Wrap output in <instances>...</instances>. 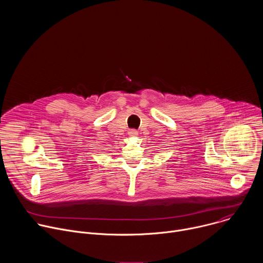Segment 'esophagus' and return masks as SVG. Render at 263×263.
Masks as SVG:
<instances>
[{"mask_svg":"<svg viewBox=\"0 0 263 263\" xmlns=\"http://www.w3.org/2000/svg\"><path fill=\"white\" fill-rule=\"evenodd\" d=\"M128 134H129V136H131V137H135V136L138 135V132L133 129V130H130V131L128 132Z\"/></svg>","mask_w":263,"mask_h":263,"instance_id":"1","label":"esophagus"}]
</instances>
